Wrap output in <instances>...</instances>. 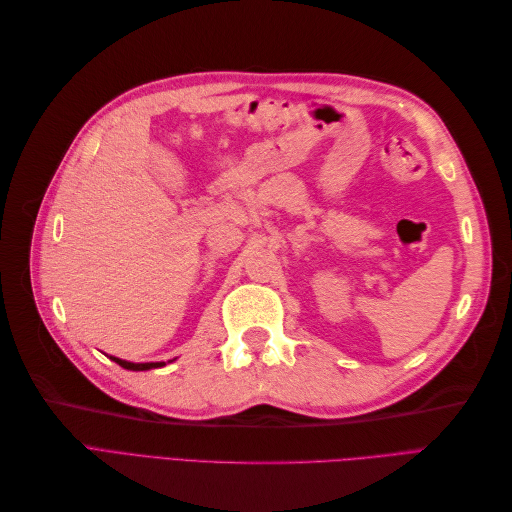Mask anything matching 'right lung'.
Wrapping results in <instances>:
<instances>
[{
  "label": "right lung",
  "mask_w": 512,
  "mask_h": 512,
  "mask_svg": "<svg viewBox=\"0 0 512 512\" xmlns=\"http://www.w3.org/2000/svg\"><path fill=\"white\" fill-rule=\"evenodd\" d=\"M111 361H115L117 365H121L123 369H130V371H147V369H156V367L166 365V363H130V361L117 359V356H111Z\"/></svg>",
  "instance_id": "right-lung-1"
}]
</instances>
